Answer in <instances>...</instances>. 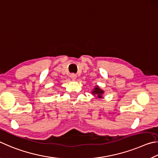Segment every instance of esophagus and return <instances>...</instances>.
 <instances>
[{"mask_svg":"<svg viewBox=\"0 0 158 158\" xmlns=\"http://www.w3.org/2000/svg\"><path fill=\"white\" fill-rule=\"evenodd\" d=\"M70 77L73 80V81H75V80L76 79V77H77V76L75 73H71V75H70Z\"/></svg>","mask_w":158,"mask_h":158,"instance_id":"1","label":"esophagus"}]
</instances>
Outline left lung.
<instances>
[{"label":"left lung","mask_w":158,"mask_h":158,"mask_svg":"<svg viewBox=\"0 0 158 158\" xmlns=\"http://www.w3.org/2000/svg\"><path fill=\"white\" fill-rule=\"evenodd\" d=\"M104 93L103 90H101L100 88H99L98 86H96L94 88V90L92 92V94L94 95H96L98 98H101L102 97V94Z\"/></svg>","instance_id":"obj_1"}]
</instances>
